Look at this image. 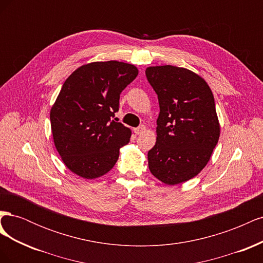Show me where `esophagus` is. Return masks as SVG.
Instances as JSON below:
<instances>
[{"mask_svg":"<svg viewBox=\"0 0 263 263\" xmlns=\"http://www.w3.org/2000/svg\"><path fill=\"white\" fill-rule=\"evenodd\" d=\"M145 129H146V127L144 125H141V126L137 127V128H135L134 132H135V134H136V135H140V134H142V133L145 132Z\"/></svg>","mask_w":263,"mask_h":263,"instance_id":"34e87169","label":"esophagus"}]
</instances>
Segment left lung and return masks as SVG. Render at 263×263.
<instances>
[{"instance_id": "8db88e82", "label": "left lung", "mask_w": 263, "mask_h": 263, "mask_svg": "<svg viewBox=\"0 0 263 263\" xmlns=\"http://www.w3.org/2000/svg\"><path fill=\"white\" fill-rule=\"evenodd\" d=\"M146 77L160 106L157 141L148 151L149 170L165 184L176 185L200 173L217 145L214 97L204 79L184 68L149 67Z\"/></svg>"}]
</instances>
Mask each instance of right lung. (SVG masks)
Instances as JSON below:
<instances>
[{
  "mask_svg": "<svg viewBox=\"0 0 263 263\" xmlns=\"http://www.w3.org/2000/svg\"><path fill=\"white\" fill-rule=\"evenodd\" d=\"M138 74L119 61L87 63L63 83L50 110L54 146L67 168L84 179L104 176L132 132L112 119L119 95Z\"/></svg>",
  "mask_w": 263,
  "mask_h": 263,
  "instance_id": "obj_1",
  "label": "right lung"
}]
</instances>
